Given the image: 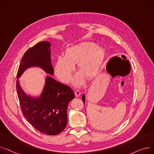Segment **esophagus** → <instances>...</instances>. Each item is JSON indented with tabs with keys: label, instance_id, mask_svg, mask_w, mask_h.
I'll list each match as a JSON object with an SVG mask.
<instances>
[{
	"label": "esophagus",
	"instance_id": "esophagus-1",
	"mask_svg": "<svg viewBox=\"0 0 154 154\" xmlns=\"http://www.w3.org/2000/svg\"><path fill=\"white\" fill-rule=\"evenodd\" d=\"M80 94H81V92H80L79 91H76L75 92V96L77 97H79Z\"/></svg>",
	"mask_w": 154,
	"mask_h": 154
}]
</instances>
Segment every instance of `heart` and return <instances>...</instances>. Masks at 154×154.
Segmentation results:
<instances>
[{
  "mask_svg": "<svg viewBox=\"0 0 154 154\" xmlns=\"http://www.w3.org/2000/svg\"><path fill=\"white\" fill-rule=\"evenodd\" d=\"M105 57V50L91 42L80 43L67 48L64 57L59 56L55 63V73L64 83H69L72 79L75 69L74 64H77L80 71L75 75L73 84L76 87L82 85L85 80L94 78L97 74Z\"/></svg>",
  "mask_w": 154,
  "mask_h": 154,
  "instance_id": "obj_1",
  "label": "heart"
}]
</instances>
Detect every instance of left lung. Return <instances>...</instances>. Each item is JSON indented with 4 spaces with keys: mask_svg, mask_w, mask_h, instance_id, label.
Returning a JSON list of instances; mask_svg holds the SVG:
<instances>
[{
    "mask_svg": "<svg viewBox=\"0 0 154 154\" xmlns=\"http://www.w3.org/2000/svg\"><path fill=\"white\" fill-rule=\"evenodd\" d=\"M82 100H83V102H84V103L85 104V95L84 94L83 95H82Z\"/></svg>",
    "mask_w": 154,
    "mask_h": 154,
    "instance_id": "left-lung-1",
    "label": "left lung"
}]
</instances>
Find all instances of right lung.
<instances>
[{
  "label": "right lung",
  "mask_w": 154,
  "mask_h": 154,
  "mask_svg": "<svg viewBox=\"0 0 154 154\" xmlns=\"http://www.w3.org/2000/svg\"><path fill=\"white\" fill-rule=\"evenodd\" d=\"M51 46L49 42L43 41L29 48L20 60L17 78H20L27 69L34 67L53 75ZM16 87L23 116L32 126L50 135H57L64 130L67 123L68 104L75 97L70 87L47 76L42 91L37 97L27 95L19 80Z\"/></svg>",
  "instance_id": "obj_1"
}]
</instances>
